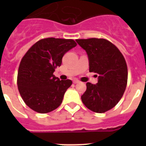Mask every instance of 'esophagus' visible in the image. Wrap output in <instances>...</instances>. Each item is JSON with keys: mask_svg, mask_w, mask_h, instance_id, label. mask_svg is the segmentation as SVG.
<instances>
[{"mask_svg": "<svg viewBox=\"0 0 146 146\" xmlns=\"http://www.w3.org/2000/svg\"><path fill=\"white\" fill-rule=\"evenodd\" d=\"M73 82H74V84H77V83H79V82H80V80H79L74 79V80H73Z\"/></svg>", "mask_w": 146, "mask_h": 146, "instance_id": "1", "label": "esophagus"}]
</instances>
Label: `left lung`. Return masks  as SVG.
Masks as SVG:
<instances>
[{
	"mask_svg": "<svg viewBox=\"0 0 146 146\" xmlns=\"http://www.w3.org/2000/svg\"><path fill=\"white\" fill-rule=\"evenodd\" d=\"M76 41L87 52L89 72L98 75L96 85L86 83L87 89L81 96L82 103L91 111L105 113L118 104L126 90L128 79L126 60L118 47L107 39Z\"/></svg>",
	"mask_w": 146,
	"mask_h": 146,
	"instance_id": "1",
	"label": "left lung"
}]
</instances>
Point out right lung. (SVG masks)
<instances>
[{
    "mask_svg": "<svg viewBox=\"0 0 146 146\" xmlns=\"http://www.w3.org/2000/svg\"><path fill=\"white\" fill-rule=\"evenodd\" d=\"M76 46L73 39L42 38L23 56L18 69L17 87L31 109L47 113L60 106L72 81L60 80L53 72L61 65L64 54Z\"/></svg>",
    "mask_w": 146,
    "mask_h": 146,
    "instance_id": "right-lung-1",
    "label": "right lung"
}]
</instances>
